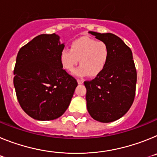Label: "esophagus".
<instances>
[{
  "instance_id": "obj_1",
  "label": "esophagus",
  "mask_w": 157,
  "mask_h": 157,
  "mask_svg": "<svg viewBox=\"0 0 157 157\" xmlns=\"http://www.w3.org/2000/svg\"><path fill=\"white\" fill-rule=\"evenodd\" d=\"M77 81H78V84H82L83 82H84V80H83V79H78Z\"/></svg>"
}]
</instances>
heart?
Masks as SVG:
<instances>
[{"label": "heart", "mask_w": 157, "mask_h": 157, "mask_svg": "<svg viewBox=\"0 0 157 157\" xmlns=\"http://www.w3.org/2000/svg\"><path fill=\"white\" fill-rule=\"evenodd\" d=\"M79 59L81 65L74 71L75 75H98L109 62V46L103 41L84 37L73 41L71 48H63L59 54V61L67 71H74Z\"/></svg>", "instance_id": "1"}]
</instances>
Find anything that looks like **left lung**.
<instances>
[{"label": "left lung", "mask_w": 157, "mask_h": 157, "mask_svg": "<svg viewBox=\"0 0 157 157\" xmlns=\"http://www.w3.org/2000/svg\"><path fill=\"white\" fill-rule=\"evenodd\" d=\"M109 48L106 67L91 81H85L87 110L101 123L116 121L128 112L134 100L137 71L131 49L111 33L90 31Z\"/></svg>", "instance_id": "obj_1"}]
</instances>
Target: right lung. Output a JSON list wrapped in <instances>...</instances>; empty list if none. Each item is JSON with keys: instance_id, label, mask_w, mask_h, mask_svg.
Masks as SVG:
<instances>
[{"instance_id": "obj_1", "label": "right lung", "mask_w": 157, "mask_h": 157, "mask_svg": "<svg viewBox=\"0 0 157 157\" xmlns=\"http://www.w3.org/2000/svg\"><path fill=\"white\" fill-rule=\"evenodd\" d=\"M64 45L56 34H41L19 49L13 83L23 110L37 120H52L65 112L78 82L63 69Z\"/></svg>"}]
</instances>
